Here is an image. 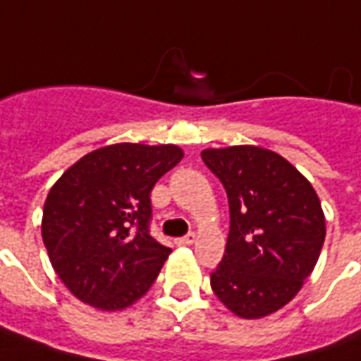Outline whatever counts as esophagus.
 <instances>
[{"instance_id": "34e87169", "label": "esophagus", "mask_w": 361, "mask_h": 361, "mask_svg": "<svg viewBox=\"0 0 361 361\" xmlns=\"http://www.w3.org/2000/svg\"><path fill=\"white\" fill-rule=\"evenodd\" d=\"M195 238H197V236H195V233H189L188 236H181V238H178V240H176V244H178V246H191V244L195 242Z\"/></svg>"}]
</instances>
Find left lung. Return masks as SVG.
I'll return each instance as SVG.
<instances>
[{
	"instance_id": "obj_1",
	"label": "left lung",
	"mask_w": 361,
	"mask_h": 361,
	"mask_svg": "<svg viewBox=\"0 0 361 361\" xmlns=\"http://www.w3.org/2000/svg\"><path fill=\"white\" fill-rule=\"evenodd\" d=\"M201 158L231 209L211 289L236 317L264 319L286 307L317 266L326 236L321 199L293 164L268 148H205Z\"/></svg>"
}]
</instances>
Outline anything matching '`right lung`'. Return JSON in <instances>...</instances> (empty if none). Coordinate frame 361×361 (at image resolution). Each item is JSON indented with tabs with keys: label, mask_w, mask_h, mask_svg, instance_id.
Returning <instances> with one entry per match:
<instances>
[{
	"label": "right lung",
	"mask_w": 361,
	"mask_h": 361,
	"mask_svg": "<svg viewBox=\"0 0 361 361\" xmlns=\"http://www.w3.org/2000/svg\"><path fill=\"white\" fill-rule=\"evenodd\" d=\"M181 158L176 145L103 146L50 188L42 242L56 276L82 303L123 311L148 293L172 252L148 231L150 191Z\"/></svg>",
	"instance_id": "1"
}]
</instances>
